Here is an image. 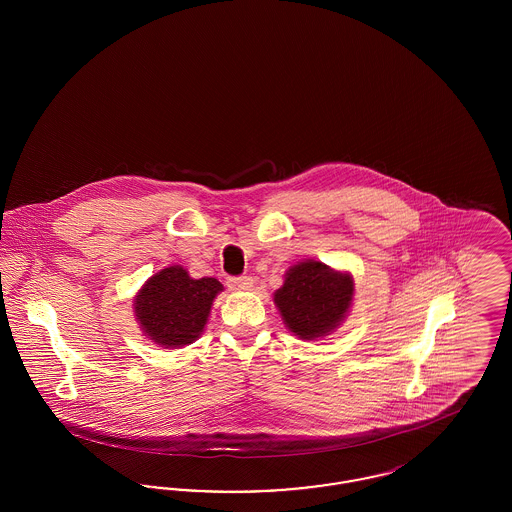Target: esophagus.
Instances as JSON below:
<instances>
[{"label": "esophagus", "instance_id": "1", "mask_svg": "<svg viewBox=\"0 0 512 512\" xmlns=\"http://www.w3.org/2000/svg\"><path fill=\"white\" fill-rule=\"evenodd\" d=\"M228 288L236 290V292H245L253 288V278L251 276H236V278H228Z\"/></svg>", "mask_w": 512, "mask_h": 512}]
</instances>
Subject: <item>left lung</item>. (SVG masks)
Segmentation results:
<instances>
[{
	"label": "left lung",
	"mask_w": 512,
	"mask_h": 512,
	"mask_svg": "<svg viewBox=\"0 0 512 512\" xmlns=\"http://www.w3.org/2000/svg\"><path fill=\"white\" fill-rule=\"evenodd\" d=\"M353 292L355 284L349 272L309 259L286 272L282 288L274 292V303L295 336L315 340L340 326Z\"/></svg>",
	"instance_id": "8db88e82"
}]
</instances>
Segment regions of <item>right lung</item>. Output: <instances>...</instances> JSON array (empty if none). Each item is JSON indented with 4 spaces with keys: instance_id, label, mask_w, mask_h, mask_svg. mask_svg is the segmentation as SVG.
Listing matches in <instances>:
<instances>
[{
    "instance_id": "add662e5",
    "label": "right lung",
    "mask_w": 512,
    "mask_h": 512,
    "mask_svg": "<svg viewBox=\"0 0 512 512\" xmlns=\"http://www.w3.org/2000/svg\"><path fill=\"white\" fill-rule=\"evenodd\" d=\"M222 292L217 278H190L180 265L153 274L134 299V313L149 340L161 347H184L194 343Z\"/></svg>"
}]
</instances>
